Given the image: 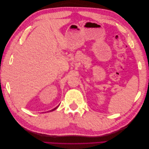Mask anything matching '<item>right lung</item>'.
Here are the masks:
<instances>
[{
  "mask_svg": "<svg viewBox=\"0 0 149 149\" xmlns=\"http://www.w3.org/2000/svg\"><path fill=\"white\" fill-rule=\"evenodd\" d=\"M58 106H59V105H58V106H57V107H55V108H54V109H52V110H51V111H54V110H55V109H57V107H58Z\"/></svg>",
  "mask_w": 149,
  "mask_h": 149,
  "instance_id": "add662e5",
  "label": "right lung"
}]
</instances>
